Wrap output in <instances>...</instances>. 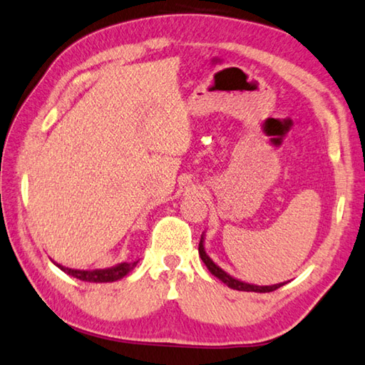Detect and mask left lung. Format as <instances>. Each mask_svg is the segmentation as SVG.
<instances>
[{
    "mask_svg": "<svg viewBox=\"0 0 365 365\" xmlns=\"http://www.w3.org/2000/svg\"><path fill=\"white\" fill-rule=\"evenodd\" d=\"M198 252H200L201 259H203V263L206 264V268L210 269V273L216 276L217 279H221L227 287L235 289V291H245V292H271V291H276V289H279L281 286L286 284V282H279V284H273V286H257V284H250V282H245V281L237 279V277L230 276L229 273H225V271L221 268V266H217L216 263H214L212 259H211V257L206 253V248H205V234L201 235Z\"/></svg>",
    "mask_w": 365,
    "mask_h": 365,
    "instance_id": "obj_1",
    "label": "left lung"
}]
</instances>
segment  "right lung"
Instances as JSON below:
<instances>
[{"label":"right lung","mask_w":365,"mask_h":365,"mask_svg":"<svg viewBox=\"0 0 365 365\" xmlns=\"http://www.w3.org/2000/svg\"><path fill=\"white\" fill-rule=\"evenodd\" d=\"M55 263V262H53ZM61 271H65L66 274L76 277V279L86 281V282H113L118 281L121 277H125L130 271L135 268L138 262H123L115 266H110V268L103 269H74V268H66L60 263H55Z\"/></svg>","instance_id":"obj_1"}]
</instances>
